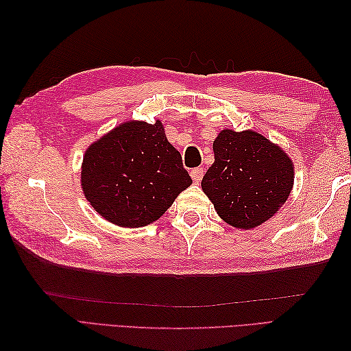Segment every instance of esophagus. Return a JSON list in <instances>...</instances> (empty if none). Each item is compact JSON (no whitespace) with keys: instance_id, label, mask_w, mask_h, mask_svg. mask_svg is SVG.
Segmentation results:
<instances>
[{"instance_id":"1","label":"esophagus","mask_w":351,"mask_h":351,"mask_svg":"<svg viewBox=\"0 0 351 351\" xmlns=\"http://www.w3.org/2000/svg\"><path fill=\"white\" fill-rule=\"evenodd\" d=\"M190 175L193 178V181L200 182V181H202V178H204V169L202 167H195L190 171Z\"/></svg>"}]
</instances>
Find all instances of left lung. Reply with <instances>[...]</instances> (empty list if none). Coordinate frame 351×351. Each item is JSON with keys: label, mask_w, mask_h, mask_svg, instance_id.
<instances>
[{"label": "left lung", "mask_w": 351, "mask_h": 351, "mask_svg": "<svg viewBox=\"0 0 351 351\" xmlns=\"http://www.w3.org/2000/svg\"><path fill=\"white\" fill-rule=\"evenodd\" d=\"M213 149L215 161L206 170L202 190L226 223L255 228L285 204L294 170L280 147L253 131L223 130Z\"/></svg>", "instance_id": "obj_1"}]
</instances>
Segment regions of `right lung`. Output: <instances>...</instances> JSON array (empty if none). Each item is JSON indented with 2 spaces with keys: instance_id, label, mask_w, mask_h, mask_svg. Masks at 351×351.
Returning <instances> with one entry per match:
<instances>
[{
  "instance_id": "obj_1",
  "label": "right lung",
  "mask_w": 351,
  "mask_h": 351,
  "mask_svg": "<svg viewBox=\"0 0 351 351\" xmlns=\"http://www.w3.org/2000/svg\"><path fill=\"white\" fill-rule=\"evenodd\" d=\"M81 185L104 219L140 228L160 219L191 178L160 121L126 122L87 149Z\"/></svg>"
}]
</instances>
